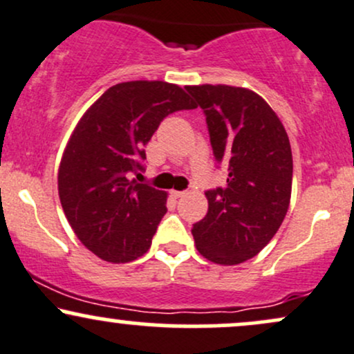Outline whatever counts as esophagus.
I'll use <instances>...</instances> for the list:
<instances>
[{
  "instance_id": "34e87169",
  "label": "esophagus",
  "mask_w": 354,
  "mask_h": 354,
  "mask_svg": "<svg viewBox=\"0 0 354 354\" xmlns=\"http://www.w3.org/2000/svg\"><path fill=\"white\" fill-rule=\"evenodd\" d=\"M186 194H188V193H186V191H176V189L171 191V196L173 198H183V196H186Z\"/></svg>"
}]
</instances>
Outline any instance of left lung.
<instances>
[{"label": "left lung", "mask_w": 354, "mask_h": 354, "mask_svg": "<svg viewBox=\"0 0 354 354\" xmlns=\"http://www.w3.org/2000/svg\"><path fill=\"white\" fill-rule=\"evenodd\" d=\"M186 89L205 111L214 158L228 165L225 188L205 193L208 213L193 225L194 245L216 265H239L271 241L290 208V138L278 115L251 89L228 84Z\"/></svg>", "instance_id": "obj_1"}]
</instances>
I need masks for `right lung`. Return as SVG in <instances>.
Masks as SVG:
<instances>
[{
  "label": "right lung",
  "mask_w": 354,
  "mask_h": 354,
  "mask_svg": "<svg viewBox=\"0 0 354 354\" xmlns=\"http://www.w3.org/2000/svg\"><path fill=\"white\" fill-rule=\"evenodd\" d=\"M196 104L178 84L126 81L89 106L73 129L58 169L59 201L68 223L91 253L128 263L151 246L168 193L128 180L141 169L145 145L163 118Z\"/></svg>",
  "instance_id": "obj_1"
}]
</instances>
